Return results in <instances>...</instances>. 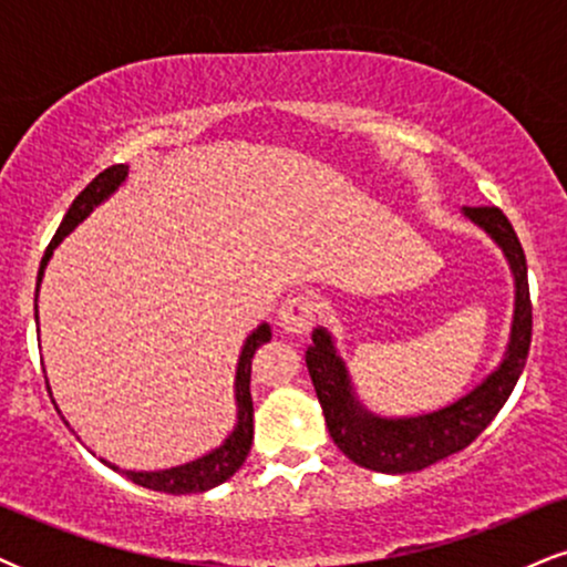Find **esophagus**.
Masks as SVG:
<instances>
[{
	"instance_id": "1",
	"label": "esophagus",
	"mask_w": 567,
	"mask_h": 567,
	"mask_svg": "<svg viewBox=\"0 0 567 567\" xmlns=\"http://www.w3.org/2000/svg\"><path fill=\"white\" fill-rule=\"evenodd\" d=\"M315 320H317V301L315 298L303 296V292L285 298V303L279 306V311H277L279 328L290 336L309 333Z\"/></svg>"
}]
</instances>
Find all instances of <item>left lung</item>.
<instances>
[{
  "instance_id": "8db88e82",
  "label": "left lung",
  "mask_w": 567,
  "mask_h": 567,
  "mask_svg": "<svg viewBox=\"0 0 567 567\" xmlns=\"http://www.w3.org/2000/svg\"><path fill=\"white\" fill-rule=\"evenodd\" d=\"M464 216L483 226L501 245V250L509 258L514 288H517L509 349H506L504 362L496 373L487 375L474 392L437 413L415 415V419H379L354 400L349 373L341 357L336 354L333 338L328 330L317 328L311 333L306 368H309L315 392L320 396L324 424L343 455H349L354 464L365 466V470L386 474L419 472L424 466L437 464L440 458L464 451L496 419L523 373L525 360H528L533 306L523 245H519L509 218L498 207H464Z\"/></svg>"
}]
</instances>
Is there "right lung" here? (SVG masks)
Returning a JSON list of instances; mask_svg holds the SVG:
<instances>
[{
	"mask_svg": "<svg viewBox=\"0 0 567 567\" xmlns=\"http://www.w3.org/2000/svg\"><path fill=\"white\" fill-rule=\"evenodd\" d=\"M127 175V165H112L106 167L103 173H97L87 186L82 188L80 197L71 202L69 213L63 216L61 226H58L53 243L48 245L44 250L42 264H39V275H37V292H39V282H42L44 266H48L50 256L58 247L66 234L74 229L76 224H82L84 218L90 216L95 205H101L109 194L116 192V186L125 181ZM266 341H271V328L269 324H261L258 330H252V336H247L243 354H239L237 362V381H234V389H237V426L229 434V440L224 445L216 447L213 453L202 455V458L192 461V464L175 466V470H165V472H122L127 480H133L135 485L148 487V491H159V493H173V496H181V493H202L210 491L220 483L231 477L239 466L245 464L247 453H250L252 445V396H250V368H252V357H256L258 347H264ZM61 413V410H58ZM106 464V461H103ZM112 466V464H109ZM116 470V466H112Z\"/></svg>",
	"mask_w": 567,
	"mask_h": 567,
	"instance_id": "obj_1",
	"label": "right lung"
}]
</instances>
